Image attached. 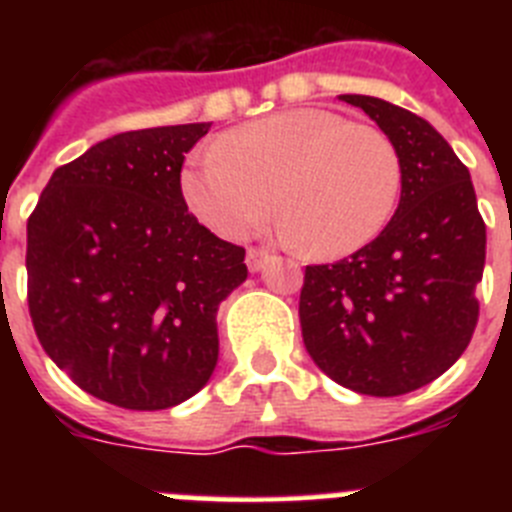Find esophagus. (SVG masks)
<instances>
[{
  "label": "esophagus",
  "instance_id": "obj_1",
  "mask_svg": "<svg viewBox=\"0 0 512 512\" xmlns=\"http://www.w3.org/2000/svg\"><path fill=\"white\" fill-rule=\"evenodd\" d=\"M266 259H269V253H266V251H261V248H248L246 264H248V269H251V271H259L261 266L266 264Z\"/></svg>",
  "mask_w": 512,
  "mask_h": 512
}]
</instances>
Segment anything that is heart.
Segmentation results:
<instances>
[{
	"instance_id": "heart-1",
	"label": "heart",
	"mask_w": 512,
	"mask_h": 512,
	"mask_svg": "<svg viewBox=\"0 0 512 512\" xmlns=\"http://www.w3.org/2000/svg\"><path fill=\"white\" fill-rule=\"evenodd\" d=\"M402 161L384 130L318 107L277 112L225 133L182 171L189 210L223 238H243L274 205L277 233L348 256L390 225Z\"/></svg>"
}]
</instances>
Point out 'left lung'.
<instances>
[{"label": "left lung", "instance_id": "1", "mask_svg": "<svg viewBox=\"0 0 512 512\" xmlns=\"http://www.w3.org/2000/svg\"><path fill=\"white\" fill-rule=\"evenodd\" d=\"M341 99L395 143L400 205L351 259L307 266L302 341L341 387L397 397L441 377L472 341L487 230L469 169L431 122L377 97Z\"/></svg>", "mask_w": 512, "mask_h": 512}]
</instances>
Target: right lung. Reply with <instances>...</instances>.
<instances>
[{"label": "right lung", "mask_w": 512, "mask_h": 512, "mask_svg": "<svg viewBox=\"0 0 512 512\" xmlns=\"http://www.w3.org/2000/svg\"><path fill=\"white\" fill-rule=\"evenodd\" d=\"M210 122L112 135L53 171L27 220V305L45 354L81 390L166 410L217 364V307L246 248L197 223L184 153Z\"/></svg>", "instance_id": "add662e5"}]
</instances>
